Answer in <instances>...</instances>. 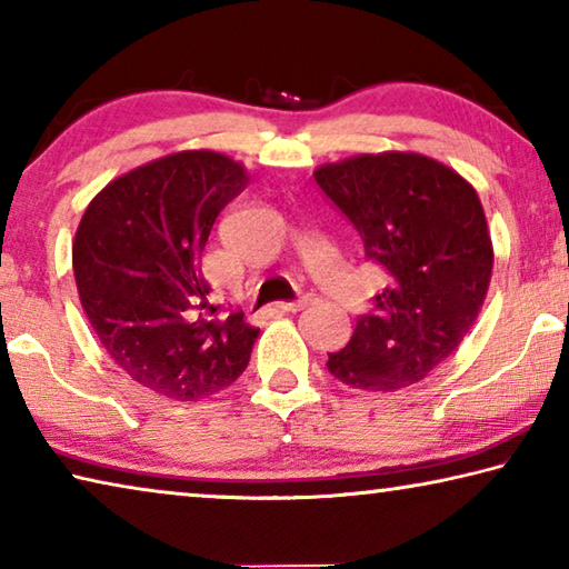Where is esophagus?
<instances>
[{
	"label": "esophagus",
	"instance_id": "1",
	"mask_svg": "<svg viewBox=\"0 0 569 569\" xmlns=\"http://www.w3.org/2000/svg\"><path fill=\"white\" fill-rule=\"evenodd\" d=\"M308 303H311V296L298 298V301H281V303H278V311H283V313H296V311H301V308H306Z\"/></svg>",
	"mask_w": 569,
	"mask_h": 569
}]
</instances>
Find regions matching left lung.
<instances>
[{"instance_id":"1","label":"left lung","mask_w":569,"mask_h":569,"mask_svg":"<svg viewBox=\"0 0 569 569\" xmlns=\"http://www.w3.org/2000/svg\"><path fill=\"white\" fill-rule=\"evenodd\" d=\"M313 178L389 276L326 366L346 387L407 389L459 349L485 306L495 248L481 200L455 168L411 150L326 162Z\"/></svg>"}]
</instances>
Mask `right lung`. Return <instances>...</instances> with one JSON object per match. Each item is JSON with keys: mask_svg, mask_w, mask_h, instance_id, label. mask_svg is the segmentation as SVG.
<instances>
[{"mask_svg": "<svg viewBox=\"0 0 569 569\" xmlns=\"http://www.w3.org/2000/svg\"><path fill=\"white\" fill-rule=\"evenodd\" d=\"M243 162L180 150L110 180L72 240L82 311L102 349L140 387L200 401L246 371L261 329L213 319L200 271L210 230L248 186Z\"/></svg>", "mask_w": 569, "mask_h": 569, "instance_id": "1", "label": "right lung"}]
</instances>
